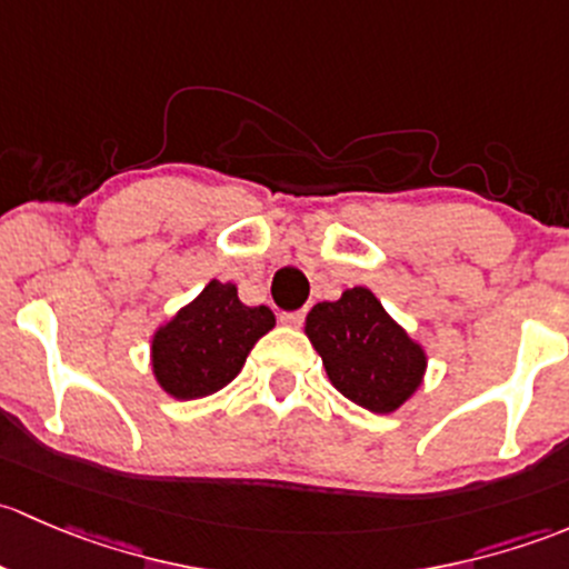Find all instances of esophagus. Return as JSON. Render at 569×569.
Returning a JSON list of instances; mask_svg holds the SVG:
<instances>
[{
	"instance_id": "1",
	"label": "esophagus",
	"mask_w": 569,
	"mask_h": 569,
	"mask_svg": "<svg viewBox=\"0 0 569 569\" xmlns=\"http://www.w3.org/2000/svg\"><path fill=\"white\" fill-rule=\"evenodd\" d=\"M303 318H307V309H298V312H282V323L284 326H301Z\"/></svg>"
}]
</instances>
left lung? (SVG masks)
I'll use <instances>...</instances> for the list:
<instances>
[{
    "label": "left lung",
    "instance_id": "8db88e82",
    "mask_svg": "<svg viewBox=\"0 0 569 569\" xmlns=\"http://www.w3.org/2000/svg\"><path fill=\"white\" fill-rule=\"evenodd\" d=\"M307 333L331 383L367 411H397L421 383L425 350L383 312L367 287L312 307Z\"/></svg>",
    "mask_w": 569,
    "mask_h": 569
}]
</instances>
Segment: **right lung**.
<instances>
[{
    "instance_id": "add662e5",
    "label": "right lung",
    "mask_w": 569,
    "mask_h": 569,
    "mask_svg": "<svg viewBox=\"0 0 569 569\" xmlns=\"http://www.w3.org/2000/svg\"><path fill=\"white\" fill-rule=\"evenodd\" d=\"M268 307H246L236 284L210 282L153 339V372L163 391L197 400L241 372L257 339L273 328Z\"/></svg>"
}]
</instances>
